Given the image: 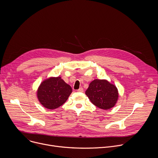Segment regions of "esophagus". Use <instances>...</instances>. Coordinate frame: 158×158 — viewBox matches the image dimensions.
<instances>
[{
    "label": "esophagus",
    "mask_w": 158,
    "mask_h": 158,
    "mask_svg": "<svg viewBox=\"0 0 158 158\" xmlns=\"http://www.w3.org/2000/svg\"><path fill=\"white\" fill-rule=\"evenodd\" d=\"M77 92H81V93H82V92L84 91V89H83L82 87H80L79 89L77 90Z\"/></svg>",
    "instance_id": "1"
}]
</instances>
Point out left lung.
<instances>
[{
  "mask_svg": "<svg viewBox=\"0 0 158 158\" xmlns=\"http://www.w3.org/2000/svg\"><path fill=\"white\" fill-rule=\"evenodd\" d=\"M85 94L94 105L104 110L114 107L118 99V89L106 80L95 79L92 81Z\"/></svg>",
  "mask_w": 158,
  "mask_h": 158,
  "instance_id": "left-lung-1",
  "label": "left lung"
}]
</instances>
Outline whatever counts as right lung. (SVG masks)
I'll return each instance as SVG.
<instances>
[{"instance_id": "right-lung-1", "label": "right lung", "mask_w": 158, "mask_h": 158, "mask_svg": "<svg viewBox=\"0 0 158 158\" xmlns=\"http://www.w3.org/2000/svg\"><path fill=\"white\" fill-rule=\"evenodd\" d=\"M72 91L71 87L60 77H51L40 84L37 91V98L44 107L54 109L67 101Z\"/></svg>"}]
</instances>
